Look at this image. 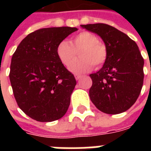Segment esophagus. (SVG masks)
I'll use <instances>...</instances> for the list:
<instances>
[{
    "label": "esophagus",
    "instance_id": "1",
    "mask_svg": "<svg viewBox=\"0 0 151 151\" xmlns=\"http://www.w3.org/2000/svg\"><path fill=\"white\" fill-rule=\"evenodd\" d=\"M74 77H75L76 80H79V79L81 78V75H79V74H75V75H74Z\"/></svg>",
    "mask_w": 151,
    "mask_h": 151
}]
</instances>
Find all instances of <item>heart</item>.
<instances>
[{"label": "heart", "instance_id": "obj_1", "mask_svg": "<svg viewBox=\"0 0 151 151\" xmlns=\"http://www.w3.org/2000/svg\"><path fill=\"white\" fill-rule=\"evenodd\" d=\"M79 52L80 59L74 64L76 52ZM56 55L61 63L67 68L71 67L73 73H80L90 70L94 65L99 67L107 59V48L99 41L95 34L89 32H81L72 37L70 42L63 40L56 48Z\"/></svg>", "mask_w": 151, "mask_h": 151}]
</instances>
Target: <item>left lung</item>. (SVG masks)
Instances as JSON below:
<instances>
[{
  "label": "left lung",
  "mask_w": 151,
  "mask_h": 151,
  "mask_svg": "<svg viewBox=\"0 0 151 151\" xmlns=\"http://www.w3.org/2000/svg\"><path fill=\"white\" fill-rule=\"evenodd\" d=\"M98 34L107 48V59L98 72L90 74V99L100 111L117 114L136 103L143 84L144 60L128 35L104 23L81 25Z\"/></svg>",
  "instance_id": "left-lung-1"
}]
</instances>
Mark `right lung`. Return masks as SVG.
Wrapping results in <instances>:
<instances>
[{
  "label": "right lung",
  "instance_id": "add662e5",
  "mask_svg": "<svg viewBox=\"0 0 151 151\" xmlns=\"http://www.w3.org/2000/svg\"><path fill=\"white\" fill-rule=\"evenodd\" d=\"M76 27H49L28 34L16 48L10 66L11 85L19 108L32 119L50 122L63 117L77 84L61 63L57 45Z\"/></svg>",
  "mask_w": 151,
  "mask_h": 151
}]
</instances>
